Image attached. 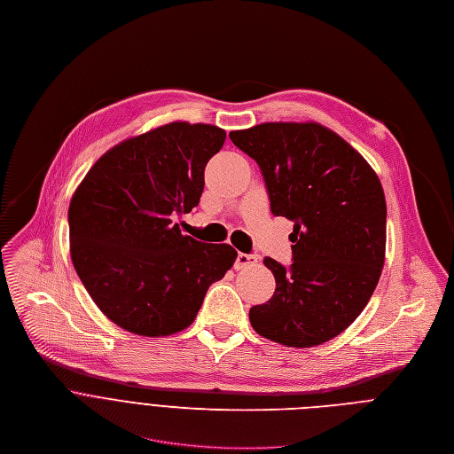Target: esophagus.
<instances>
[{
	"label": "esophagus",
	"instance_id": "1",
	"mask_svg": "<svg viewBox=\"0 0 454 454\" xmlns=\"http://www.w3.org/2000/svg\"><path fill=\"white\" fill-rule=\"evenodd\" d=\"M257 262V255H254V254H243V252H239L238 255H236V262H234V268L236 270H239V268H247V266H252V264H255Z\"/></svg>",
	"mask_w": 454,
	"mask_h": 454
}]
</instances>
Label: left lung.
<instances>
[{
  "label": "left lung",
  "mask_w": 454,
  "mask_h": 454,
  "mask_svg": "<svg viewBox=\"0 0 454 454\" xmlns=\"http://www.w3.org/2000/svg\"><path fill=\"white\" fill-rule=\"evenodd\" d=\"M262 175L270 211L292 220L294 262L271 257L266 304L250 308L255 333L286 347L320 345L371 301L385 262L387 202L371 164L318 123H261L229 134Z\"/></svg>",
  "instance_id": "8db88e82"
}]
</instances>
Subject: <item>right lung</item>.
I'll list each match as a JSON object with an SVG mask.
<instances>
[{
    "label": "right lung",
    "mask_w": 454,
    "mask_h": 454,
    "mask_svg": "<svg viewBox=\"0 0 454 454\" xmlns=\"http://www.w3.org/2000/svg\"><path fill=\"white\" fill-rule=\"evenodd\" d=\"M225 130L175 121L130 137L90 168L69 204L71 261L90 299L125 331L168 336L192 325L234 264L227 245L184 236L175 215L204 192Z\"/></svg>",
    "instance_id": "right-lung-1"
}]
</instances>
